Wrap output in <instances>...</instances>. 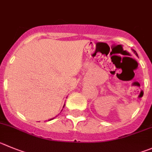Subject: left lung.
Wrapping results in <instances>:
<instances>
[{
    "label": "left lung",
    "mask_w": 152,
    "mask_h": 152,
    "mask_svg": "<svg viewBox=\"0 0 152 152\" xmlns=\"http://www.w3.org/2000/svg\"><path fill=\"white\" fill-rule=\"evenodd\" d=\"M133 52H134V53L135 54V55H137V52H136L135 50H134V49H133Z\"/></svg>",
    "instance_id": "1"
}]
</instances>
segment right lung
<instances>
[{
  "instance_id": "add662e5",
  "label": "right lung",
  "mask_w": 152,
  "mask_h": 152,
  "mask_svg": "<svg viewBox=\"0 0 152 152\" xmlns=\"http://www.w3.org/2000/svg\"><path fill=\"white\" fill-rule=\"evenodd\" d=\"M63 107H64V106ZM55 118H50V119H49V120H48V121H51V120H52V119H54Z\"/></svg>"
}]
</instances>
